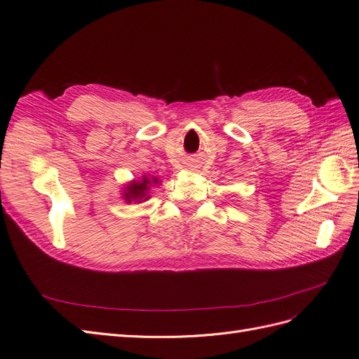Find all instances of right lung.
Returning a JSON list of instances; mask_svg holds the SVG:
<instances>
[{
  "label": "right lung",
  "instance_id": "add662e5",
  "mask_svg": "<svg viewBox=\"0 0 359 359\" xmlns=\"http://www.w3.org/2000/svg\"><path fill=\"white\" fill-rule=\"evenodd\" d=\"M156 184H160L158 178H156V177L149 178L147 175H144L140 180L130 181L128 184H124L121 198L127 203H132V202L133 203H142V202H145L151 198L149 196V189L156 186Z\"/></svg>",
  "mask_w": 359,
  "mask_h": 359
}]
</instances>
